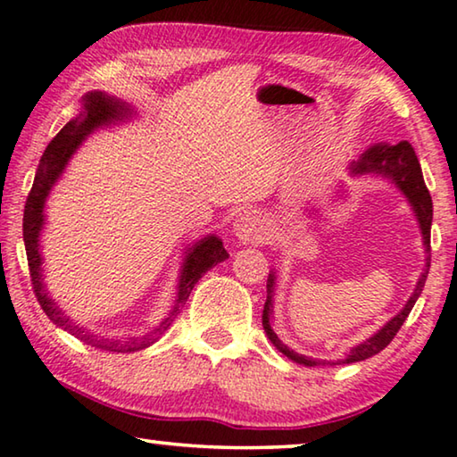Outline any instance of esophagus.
Here are the masks:
<instances>
[{"mask_svg":"<svg viewBox=\"0 0 457 457\" xmlns=\"http://www.w3.org/2000/svg\"><path fill=\"white\" fill-rule=\"evenodd\" d=\"M231 231H234V236L244 244H254L258 240H262V236H264L262 215L258 213V211H252V209L242 211V213L236 215Z\"/></svg>","mask_w":457,"mask_h":457,"instance_id":"1","label":"esophagus"}]
</instances>
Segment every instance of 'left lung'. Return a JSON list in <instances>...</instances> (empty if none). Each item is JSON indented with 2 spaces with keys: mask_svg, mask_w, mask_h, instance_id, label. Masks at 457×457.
Segmentation results:
<instances>
[{
  "mask_svg": "<svg viewBox=\"0 0 457 457\" xmlns=\"http://www.w3.org/2000/svg\"><path fill=\"white\" fill-rule=\"evenodd\" d=\"M349 174L351 176H381V179L390 180L392 185L406 196V201L411 203L414 215H417L420 234H423V244H425V252H427L425 270L420 272L417 287H414L412 295L406 302L404 308L400 310L392 320H387V322L381 326L376 335H371L370 338H365L363 343L353 346V349L338 361H322V359H312V357L299 355V353L289 349V346L277 337V332L272 330V295H275L277 277H275V272L270 270L269 278H267V302H264V310H262L264 332H267L269 340L277 346L278 353H283L287 359L295 361V363L305 365V367L357 363V361H365L373 355H378L379 351H384L386 346L392 343V338L396 337V332L400 330V326L404 324L408 314H411V310L414 308V303H417L419 295L423 294V287H425V281L428 275V267H431L433 201L425 187L423 172H420V163L417 160V154H414L411 143L400 141V143H396V145H387V143H378V145H371L363 155H361L359 160L349 163Z\"/></svg>",
  "mask_w": 457,
  "mask_h": 457,
  "instance_id": "obj_1",
  "label": "left lung"
}]
</instances>
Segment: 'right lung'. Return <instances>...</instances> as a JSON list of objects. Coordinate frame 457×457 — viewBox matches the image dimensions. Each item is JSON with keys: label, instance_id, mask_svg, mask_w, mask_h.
Returning <instances> with one entry per match:
<instances>
[{"label": "right lung", "instance_id": "1", "mask_svg": "<svg viewBox=\"0 0 457 457\" xmlns=\"http://www.w3.org/2000/svg\"><path fill=\"white\" fill-rule=\"evenodd\" d=\"M135 111L125 102L117 98H111L104 92H87L81 98V111L76 114L61 131L54 135V139L46 145L43 158L37 168V176H34V185L30 188L29 199H26L24 207V246L26 256H29V267H30V278L32 287L40 308L53 324H57L59 328H63L79 340H84L86 345L96 346L102 351H112V353H131L145 349V346L154 345L170 326H172L174 318L180 314L182 305L190 295V291L196 285V281L205 275L209 269H213L217 262H223L229 256L223 242L215 234H209L203 240L195 242L193 246L187 248L185 262H182L180 277H179V287H176V299L172 310L168 312V316L155 326L152 332L143 337H129V338H112V337H100L96 332L84 328L73 322V320L65 314L63 310L54 303V299L49 295L45 285L43 275V254H40V231L45 226V203L46 196L51 195L54 182L61 179V174L65 172L67 163L73 158V154L78 152V147L84 143L94 131H98L102 127L117 125V122H125L133 119Z\"/></svg>", "mask_w": 457, "mask_h": 457}]
</instances>
